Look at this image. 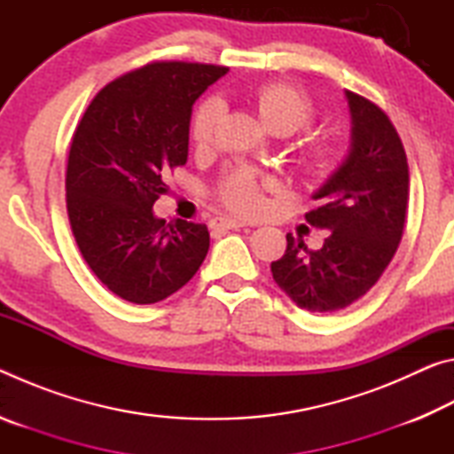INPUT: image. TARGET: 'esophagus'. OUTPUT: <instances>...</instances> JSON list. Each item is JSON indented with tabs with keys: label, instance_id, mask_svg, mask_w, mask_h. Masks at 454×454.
Segmentation results:
<instances>
[{
	"label": "esophagus",
	"instance_id": "34e87169",
	"mask_svg": "<svg viewBox=\"0 0 454 454\" xmlns=\"http://www.w3.org/2000/svg\"><path fill=\"white\" fill-rule=\"evenodd\" d=\"M210 226L212 228H222V230H238V228H244L246 222L236 220V218H212Z\"/></svg>",
	"mask_w": 454,
	"mask_h": 454
}]
</instances>
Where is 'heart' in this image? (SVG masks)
I'll return each mask as SVG.
<instances>
[{
	"label": "heart",
	"mask_w": 454,
	"mask_h": 454,
	"mask_svg": "<svg viewBox=\"0 0 454 454\" xmlns=\"http://www.w3.org/2000/svg\"><path fill=\"white\" fill-rule=\"evenodd\" d=\"M254 106L260 120L270 132L278 136L294 134L298 129L310 126L317 118V106L302 88L288 82H266L254 90ZM222 118V104L218 99H204L192 116L190 136L200 148L214 142ZM342 162V150L336 140L328 136H312L298 145L296 164L304 178L322 184L333 178ZM268 180L254 172L236 170L230 172L220 182L218 198L228 210L240 216H256L264 210V192Z\"/></svg>",
	"instance_id": "obj_1"
}]
</instances>
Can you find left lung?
I'll list each match as a JSON object with an SVG mask.
<instances>
[{
    "label": "left lung",
    "mask_w": 454,
    "mask_h": 454,
    "mask_svg": "<svg viewBox=\"0 0 454 454\" xmlns=\"http://www.w3.org/2000/svg\"><path fill=\"white\" fill-rule=\"evenodd\" d=\"M352 148L306 212L310 226L328 230L325 244L309 250L286 234L272 278L301 309L336 312L356 302L390 264L409 208V162L393 121L379 106L347 90Z\"/></svg>",
    "instance_id": "1"
}]
</instances>
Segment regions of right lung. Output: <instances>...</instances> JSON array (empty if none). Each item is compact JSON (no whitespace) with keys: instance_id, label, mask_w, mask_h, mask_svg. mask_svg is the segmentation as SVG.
<instances>
[{"instance_id":"right-lung-1","label":"right lung","mask_w":454,"mask_h":454,"mask_svg":"<svg viewBox=\"0 0 454 454\" xmlns=\"http://www.w3.org/2000/svg\"><path fill=\"white\" fill-rule=\"evenodd\" d=\"M226 66L152 61L98 91L75 128L66 206L75 244L107 290L153 304L180 290L210 248L204 224L153 216L188 160L192 106Z\"/></svg>"}]
</instances>
